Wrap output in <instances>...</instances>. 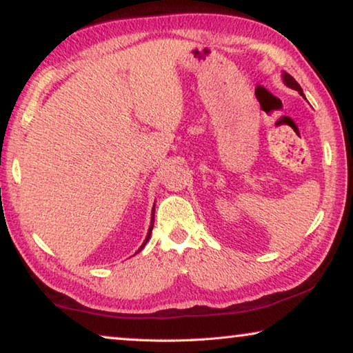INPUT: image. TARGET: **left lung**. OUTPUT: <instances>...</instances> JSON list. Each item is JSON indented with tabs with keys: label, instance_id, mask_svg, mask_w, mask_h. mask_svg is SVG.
Masks as SVG:
<instances>
[{
	"label": "left lung",
	"instance_id": "left-lung-1",
	"mask_svg": "<svg viewBox=\"0 0 353 353\" xmlns=\"http://www.w3.org/2000/svg\"><path fill=\"white\" fill-rule=\"evenodd\" d=\"M282 77H283V82L286 83V85H288L290 88H292V90H296V92H299L303 97V92H302V88H301V85H299V83L296 82V79L294 77H292L291 74H288V73H283L282 74Z\"/></svg>",
	"mask_w": 353,
	"mask_h": 353
}]
</instances>
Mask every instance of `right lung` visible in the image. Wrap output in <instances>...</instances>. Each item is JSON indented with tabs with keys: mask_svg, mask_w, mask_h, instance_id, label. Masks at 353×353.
I'll return each mask as SVG.
<instances>
[{
	"mask_svg": "<svg viewBox=\"0 0 353 353\" xmlns=\"http://www.w3.org/2000/svg\"><path fill=\"white\" fill-rule=\"evenodd\" d=\"M154 210H155V208H152V216H151V225H149V230H148L146 240H145V243H143V244H141V248L139 249V252H140V250H141L143 248H145V246H146V243L149 241V238H151V234H152V227H154Z\"/></svg>",
	"mask_w": 353,
	"mask_h": 353,
	"instance_id": "obj_1",
	"label": "right lung"
}]
</instances>
